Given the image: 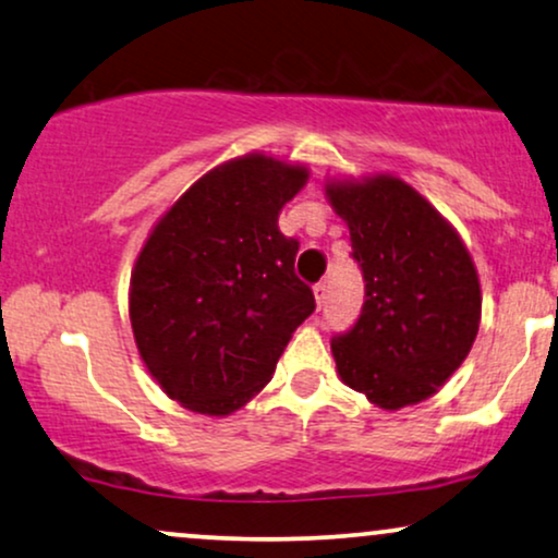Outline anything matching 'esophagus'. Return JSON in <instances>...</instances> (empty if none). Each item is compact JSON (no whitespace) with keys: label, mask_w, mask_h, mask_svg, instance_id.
I'll return each instance as SVG.
<instances>
[{"label":"esophagus","mask_w":558,"mask_h":558,"mask_svg":"<svg viewBox=\"0 0 558 558\" xmlns=\"http://www.w3.org/2000/svg\"><path fill=\"white\" fill-rule=\"evenodd\" d=\"M314 299H316V306H324V299H327V283H316L314 286Z\"/></svg>","instance_id":"obj_1"}]
</instances>
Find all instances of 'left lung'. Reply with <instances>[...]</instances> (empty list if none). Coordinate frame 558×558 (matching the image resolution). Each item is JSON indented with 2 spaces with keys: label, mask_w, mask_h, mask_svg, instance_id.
<instances>
[{
  "label": "left lung",
  "mask_w": 558,
  "mask_h": 558,
  "mask_svg": "<svg viewBox=\"0 0 558 558\" xmlns=\"http://www.w3.org/2000/svg\"><path fill=\"white\" fill-rule=\"evenodd\" d=\"M365 278L361 319L331 340L342 384L386 412L437 393L466 361L482 288L466 244L427 197L393 174L327 180Z\"/></svg>",
  "instance_id": "8db88e82"
}]
</instances>
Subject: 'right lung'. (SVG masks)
Segmentation results:
<instances>
[{
    "mask_svg": "<svg viewBox=\"0 0 558 558\" xmlns=\"http://www.w3.org/2000/svg\"><path fill=\"white\" fill-rule=\"evenodd\" d=\"M306 165L252 151L193 182L154 223L131 272L133 340L159 389L227 417L272 378L314 293L295 278L299 242L278 216Z\"/></svg>",
    "mask_w": 558,
    "mask_h": 558,
    "instance_id": "right-lung-1",
    "label": "right lung"
}]
</instances>
